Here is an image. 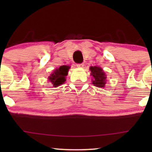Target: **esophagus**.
<instances>
[{"label":"esophagus","instance_id":"1","mask_svg":"<svg viewBox=\"0 0 152 152\" xmlns=\"http://www.w3.org/2000/svg\"><path fill=\"white\" fill-rule=\"evenodd\" d=\"M76 66H77L78 68H81H81H83V66H84V64H83V63H82V64H76Z\"/></svg>","mask_w":152,"mask_h":152}]
</instances>
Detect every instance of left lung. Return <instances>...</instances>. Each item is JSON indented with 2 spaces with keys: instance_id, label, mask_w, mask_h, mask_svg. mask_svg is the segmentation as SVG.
I'll return each instance as SVG.
<instances>
[{
  "instance_id": "1",
  "label": "left lung",
  "mask_w": 152,
  "mask_h": 152,
  "mask_svg": "<svg viewBox=\"0 0 152 152\" xmlns=\"http://www.w3.org/2000/svg\"><path fill=\"white\" fill-rule=\"evenodd\" d=\"M91 75L93 76L92 83L99 88H104L106 83V74L103 69L99 66H91Z\"/></svg>"
}]
</instances>
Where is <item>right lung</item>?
<instances>
[{
	"instance_id": "right-lung-1",
	"label": "right lung",
	"mask_w": 152,
	"mask_h": 152,
	"mask_svg": "<svg viewBox=\"0 0 152 152\" xmlns=\"http://www.w3.org/2000/svg\"><path fill=\"white\" fill-rule=\"evenodd\" d=\"M69 69H70L69 66H61L58 69H56L50 75L48 80L51 82L54 87L60 86L66 81V76L68 75Z\"/></svg>"
}]
</instances>
